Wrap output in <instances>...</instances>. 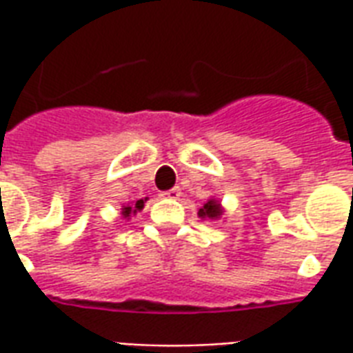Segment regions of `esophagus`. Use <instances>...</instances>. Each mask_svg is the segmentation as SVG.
Instances as JSON below:
<instances>
[{
    "instance_id": "34e87169",
    "label": "esophagus",
    "mask_w": 353,
    "mask_h": 353,
    "mask_svg": "<svg viewBox=\"0 0 353 353\" xmlns=\"http://www.w3.org/2000/svg\"><path fill=\"white\" fill-rule=\"evenodd\" d=\"M162 196H166V199H172V200H177L179 196H181V189H179V187H174V189H170V191L162 192Z\"/></svg>"
}]
</instances>
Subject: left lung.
I'll return each mask as SVG.
<instances>
[{"mask_svg":"<svg viewBox=\"0 0 353 353\" xmlns=\"http://www.w3.org/2000/svg\"><path fill=\"white\" fill-rule=\"evenodd\" d=\"M221 215L223 208L221 204H219V200L215 199H210L206 204L199 210V217H202V219H219Z\"/></svg>","mask_w":353,"mask_h":353,"instance_id":"left-lung-1","label":"left lung"}]
</instances>
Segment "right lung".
<instances>
[{"label":"right lung","mask_w":353,"mask_h":353,"mask_svg":"<svg viewBox=\"0 0 353 353\" xmlns=\"http://www.w3.org/2000/svg\"><path fill=\"white\" fill-rule=\"evenodd\" d=\"M145 200H143V199L136 200L134 204L123 206V212H121V215H123L124 219H130L132 215H136V212H141V210H143V204H145Z\"/></svg>","instance_id":"1"}]
</instances>
